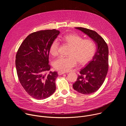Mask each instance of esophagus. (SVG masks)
<instances>
[{"label":"esophagus","mask_w":126,"mask_h":126,"mask_svg":"<svg viewBox=\"0 0 126 126\" xmlns=\"http://www.w3.org/2000/svg\"><path fill=\"white\" fill-rule=\"evenodd\" d=\"M65 73H66V72H62V71H58V74L59 75H63V74H65Z\"/></svg>","instance_id":"obj_1"}]
</instances>
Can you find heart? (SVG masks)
<instances>
[{
  "label": "heart",
  "mask_w": 126,
  "mask_h": 126,
  "mask_svg": "<svg viewBox=\"0 0 126 126\" xmlns=\"http://www.w3.org/2000/svg\"><path fill=\"white\" fill-rule=\"evenodd\" d=\"M63 42L70 46L68 57H60L53 62L55 69L62 72L70 70L74 67L77 61L80 64L87 63L94 57L96 46L95 42L90 39H83L80 36L75 34L66 35L59 38ZM59 42L57 39L54 40L49 48L51 55L58 54Z\"/></svg>",
  "instance_id": "b5f03b06"
}]
</instances>
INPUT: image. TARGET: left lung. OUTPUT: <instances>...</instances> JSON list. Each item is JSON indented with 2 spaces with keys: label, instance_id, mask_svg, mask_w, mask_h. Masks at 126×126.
Wrapping results in <instances>:
<instances>
[{
  "label": "left lung",
  "instance_id": "obj_1",
  "mask_svg": "<svg viewBox=\"0 0 126 126\" xmlns=\"http://www.w3.org/2000/svg\"><path fill=\"white\" fill-rule=\"evenodd\" d=\"M75 28L91 38L97 47L92 60L81 69L80 75L73 84L75 90L82 94L88 95L97 91L104 82L108 70V47L96 31L83 27Z\"/></svg>",
  "mask_w": 126,
  "mask_h": 126
}]
</instances>
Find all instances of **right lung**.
Listing matches in <instances>:
<instances>
[{
  "instance_id": "1",
  "label": "right lung",
  "mask_w": 126,
  "mask_h": 126,
  "mask_svg": "<svg viewBox=\"0 0 126 126\" xmlns=\"http://www.w3.org/2000/svg\"><path fill=\"white\" fill-rule=\"evenodd\" d=\"M56 29L33 32L24 39L16 55L15 65L19 82L32 97L42 100L56 90L57 72L50 70L49 48L60 34Z\"/></svg>"
}]
</instances>
